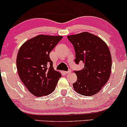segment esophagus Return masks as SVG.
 <instances>
[{"mask_svg":"<svg viewBox=\"0 0 127 127\" xmlns=\"http://www.w3.org/2000/svg\"><path fill=\"white\" fill-rule=\"evenodd\" d=\"M71 70H68V71H65V74H69V73H71Z\"/></svg>","mask_w":127,"mask_h":127,"instance_id":"obj_1","label":"esophagus"}]
</instances>
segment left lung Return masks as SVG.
Listing matches in <instances>:
<instances>
[{"label": "left lung", "mask_w": 127, "mask_h": 127, "mask_svg": "<svg viewBox=\"0 0 127 127\" xmlns=\"http://www.w3.org/2000/svg\"><path fill=\"white\" fill-rule=\"evenodd\" d=\"M67 38L75 50L74 62L85 64L82 70L74 71L77 79L73 88L82 95H94L109 79L112 59L109 48L101 38L88 32L67 36Z\"/></svg>", "instance_id": "8db88e82"}]
</instances>
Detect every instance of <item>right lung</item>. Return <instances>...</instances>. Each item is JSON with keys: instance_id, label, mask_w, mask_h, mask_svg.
Returning a JSON list of instances; mask_svg holds the SVG:
<instances>
[{"instance_id": "add662e5", "label": "right lung", "mask_w": 127, "mask_h": 127, "mask_svg": "<svg viewBox=\"0 0 127 127\" xmlns=\"http://www.w3.org/2000/svg\"><path fill=\"white\" fill-rule=\"evenodd\" d=\"M62 36L39 35L29 39L19 48L16 59L21 81L33 95L47 96L54 91L62 74L54 70L50 52Z\"/></svg>"}]
</instances>
